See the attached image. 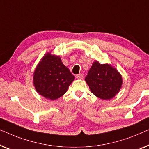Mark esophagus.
Instances as JSON below:
<instances>
[{"label": "esophagus", "mask_w": 149, "mask_h": 149, "mask_svg": "<svg viewBox=\"0 0 149 149\" xmlns=\"http://www.w3.org/2000/svg\"><path fill=\"white\" fill-rule=\"evenodd\" d=\"M83 77H84V75L82 74H79L76 75V77L77 79H83Z\"/></svg>", "instance_id": "1"}]
</instances>
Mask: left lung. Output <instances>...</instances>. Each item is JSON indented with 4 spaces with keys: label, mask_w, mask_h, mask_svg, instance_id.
<instances>
[{
    "label": "left lung",
    "mask_w": 149,
    "mask_h": 149,
    "mask_svg": "<svg viewBox=\"0 0 149 149\" xmlns=\"http://www.w3.org/2000/svg\"><path fill=\"white\" fill-rule=\"evenodd\" d=\"M92 93L98 98L109 100L119 93L122 84L119 73L108 64L94 62L85 78Z\"/></svg>",
    "instance_id": "8db88e82"
}]
</instances>
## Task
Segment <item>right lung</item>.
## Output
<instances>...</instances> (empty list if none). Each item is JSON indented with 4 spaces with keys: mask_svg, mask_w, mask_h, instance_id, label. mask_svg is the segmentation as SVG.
Wrapping results in <instances>:
<instances>
[{
    "mask_svg": "<svg viewBox=\"0 0 149 149\" xmlns=\"http://www.w3.org/2000/svg\"><path fill=\"white\" fill-rule=\"evenodd\" d=\"M75 76L65 66L59 56L47 53L33 74V84L40 95L51 100L57 99L68 91Z\"/></svg>",
    "mask_w": 149,
    "mask_h": 149,
    "instance_id": "obj_1",
    "label": "right lung"
}]
</instances>
